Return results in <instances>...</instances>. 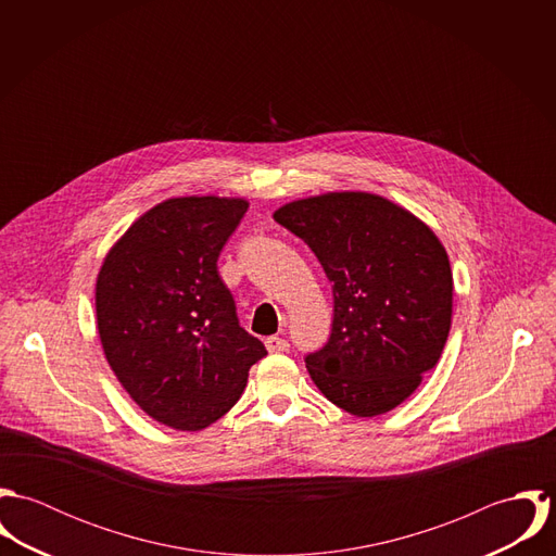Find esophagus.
<instances>
[{"label":"esophagus","mask_w":556,"mask_h":556,"mask_svg":"<svg viewBox=\"0 0 556 556\" xmlns=\"http://www.w3.org/2000/svg\"><path fill=\"white\" fill-rule=\"evenodd\" d=\"M265 349L269 353H287L289 351V342L285 338H278V336H269L265 340Z\"/></svg>","instance_id":"obj_1"}]
</instances>
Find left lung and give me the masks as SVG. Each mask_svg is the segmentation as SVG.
<instances>
[{
  "instance_id": "1",
  "label": "left lung",
  "mask_w": 556,
  "mask_h": 556,
  "mask_svg": "<svg viewBox=\"0 0 556 556\" xmlns=\"http://www.w3.org/2000/svg\"><path fill=\"white\" fill-rule=\"evenodd\" d=\"M274 220L313 248L331 282V336L306 357L318 392L355 417L390 413L437 366L450 336L445 245L406 207L362 190L285 203Z\"/></svg>"
}]
</instances>
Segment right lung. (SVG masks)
Listing matches in <instances>:
<instances>
[{
  "label": "right lung",
  "mask_w": 556,
  "mask_h": 556,
  "mask_svg": "<svg viewBox=\"0 0 556 556\" xmlns=\"http://www.w3.org/2000/svg\"><path fill=\"white\" fill-rule=\"evenodd\" d=\"M248 205L241 197H170L139 216L100 265L104 357L139 408L173 430L218 421L267 355L239 327L216 267Z\"/></svg>",
  "instance_id": "obj_1"
}]
</instances>
